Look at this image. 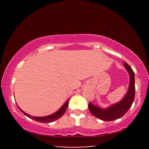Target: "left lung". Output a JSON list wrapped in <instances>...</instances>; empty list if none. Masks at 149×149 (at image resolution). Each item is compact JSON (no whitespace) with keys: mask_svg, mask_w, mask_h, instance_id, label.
Masks as SVG:
<instances>
[{"mask_svg":"<svg viewBox=\"0 0 149 149\" xmlns=\"http://www.w3.org/2000/svg\"><path fill=\"white\" fill-rule=\"evenodd\" d=\"M124 66L130 74V85L125 96L119 102L114 104L107 109H102L97 106L89 103V111L95 117L105 121H113L123 117L132 107L135 97V74L131 67L125 62Z\"/></svg>","mask_w":149,"mask_h":149,"instance_id":"obj_1","label":"left lung"}]
</instances>
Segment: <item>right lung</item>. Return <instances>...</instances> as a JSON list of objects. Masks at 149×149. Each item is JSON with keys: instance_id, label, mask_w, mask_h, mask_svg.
I'll return each mask as SVG.
<instances>
[{"instance_id": "1", "label": "right lung", "mask_w": 149, "mask_h": 149, "mask_svg": "<svg viewBox=\"0 0 149 149\" xmlns=\"http://www.w3.org/2000/svg\"><path fill=\"white\" fill-rule=\"evenodd\" d=\"M68 102H69V100H67L66 102L64 104V105H63L62 107L56 112V113L52 114V115H51L45 116V117H32V116L28 115V114H27V113H26L25 112L22 111V110L20 109V108L18 107L17 105V107L19 109L20 111L22 112V113L24 114L26 116H27L28 117H29V118H30V119H33L36 121L40 122V123H51V122H54L55 121H56V120L60 119L61 117H62V115H64V113L66 111L67 108H68Z\"/></svg>"}]
</instances>
